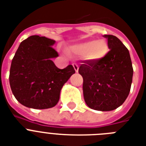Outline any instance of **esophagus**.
<instances>
[{
	"label": "esophagus",
	"instance_id": "esophagus-1",
	"mask_svg": "<svg viewBox=\"0 0 146 146\" xmlns=\"http://www.w3.org/2000/svg\"><path fill=\"white\" fill-rule=\"evenodd\" d=\"M73 68H74V70H75L76 72L77 73L78 70H79V66H78V65L76 64H73Z\"/></svg>",
	"mask_w": 146,
	"mask_h": 146
}]
</instances>
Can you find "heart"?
Wrapping results in <instances>:
<instances>
[{
	"instance_id": "obj_1",
	"label": "heart",
	"mask_w": 146,
	"mask_h": 146,
	"mask_svg": "<svg viewBox=\"0 0 146 146\" xmlns=\"http://www.w3.org/2000/svg\"><path fill=\"white\" fill-rule=\"evenodd\" d=\"M69 52L76 56H83L92 62H98L106 57L109 50L108 44L104 39L89 40L77 43L68 48Z\"/></svg>"
}]
</instances>
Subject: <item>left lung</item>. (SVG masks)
<instances>
[{"instance_id":"8db88e82","label":"left lung","mask_w":146,"mask_h":146,"mask_svg":"<svg viewBox=\"0 0 146 146\" xmlns=\"http://www.w3.org/2000/svg\"><path fill=\"white\" fill-rule=\"evenodd\" d=\"M109 52L98 62L83 61L79 73L83 78L85 102L92 109L110 111L117 108L129 96L133 69L128 49L118 38L104 35Z\"/></svg>"}]
</instances>
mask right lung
<instances>
[{"label":"right lung","instance_id":"1","mask_svg":"<svg viewBox=\"0 0 146 146\" xmlns=\"http://www.w3.org/2000/svg\"><path fill=\"white\" fill-rule=\"evenodd\" d=\"M55 41L32 35L20 43L12 60L10 85L16 99L34 109L54 107L60 99L62 87L75 70L72 65L60 70L52 58L58 54L52 46Z\"/></svg>","mask_w":146,"mask_h":146}]
</instances>
